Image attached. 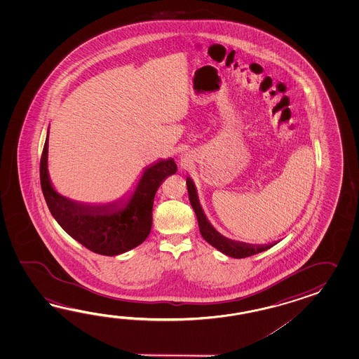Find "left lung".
Wrapping results in <instances>:
<instances>
[{
	"instance_id": "8db88e82",
	"label": "left lung",
	"mask_w": 359,
	"mask_h": 359,
	"mask_svg": "<svg viewBox=\"0 0 359 359\" xmlns=\"http://www.w3.org/2000/svg\"><path fill=\"white\" fill-rule=\"evenodd\" d=\"M186 184H187L191 206L195 210L196 218H198L200 233H201V236L205 240L206 243L214 246L217 250L229 255L231 258L241 259V258H246V257H250L254 254L268 250V249H271L272 246L277 244V241L264 245L246 244L243 241H235V240H231V238L223 236L217 229H214L213 224L206 218L205 213L200 205L196 186H195V183L191 180L190 177L186 178Z\"/></svg>"
}]
</instances>
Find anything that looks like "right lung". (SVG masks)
I'll list each match as a JSON object with an SVG mask.
<instances>
[{"instance_id":"obj_1","label":"right lung","mask_w":359,"mask_h":359,"mask_svg":"<svg viewBox=\"0 0 359 359\" xmlns=\"http://www.w3.org/2000/svg\"><path fill=\"white\" fill-rule=\"evenodd\" d=\"M48 133L41 158V187L47 206L69 236L88 250L114 257L142 244L153 226L154 196L161 182L175 175L173 158L159 159L145 167L133 190L123 198L90 204L65 198L55 190L48 175Z\"/></svg>"}]
</instances>
